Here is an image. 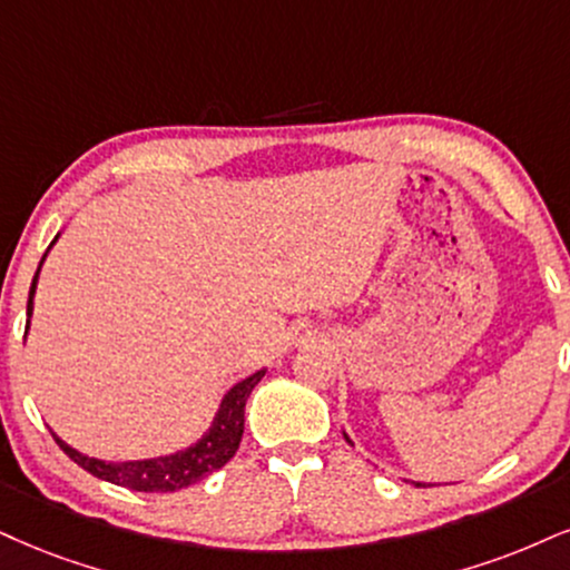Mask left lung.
<instances>
[{"label":"left lung","mask_w":570,"mask_h":570,"mask_svg":"<svg viewBox=\"0 0 570 570\" xmlns=\"http://www.w3.org/2000/svg\"><path fill=\"white\" fill-rule=\"evenodd\" d=\"M343 435H346V433H343ZM346 441H348V444H351V439H348V435H346ZM414 487H423V483H414Z\"/></svg>","instance_id":"left-lung-1"}]
</instances>
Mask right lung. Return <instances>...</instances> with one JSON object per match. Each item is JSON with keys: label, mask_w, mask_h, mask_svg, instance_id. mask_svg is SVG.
Here are the masks:
<instances>
[{"label": "right lung", "mask_w": 570, "mask_h": 570, "mask_svg": "<svg viewBox=\"0 0 570 570\" xmlns=\"http://www.w3.org/2000/svg\"><path fill=\"white\" fill-rule=\"evenodd\" d=\"M58 240V237H55ZM52 240V245H55ZM49 245V248H52ZM47 248V250H49ZM47 253L41 256V264H45ZM39 269L33 274L31 291H28V306L26 314L31 320L33 312V293H37V279H39ZM28 330V322H26ZM266 370L253 372L250 377L235 383L232 389L224 393L219 412H216L214 423L206 431L203 439L195 441L193 446L181 449V452L166 454V456H156V460H135V462H105L97 460V456H87L81 452H76L73 446H68L66 441L58 439L52 433V439L58 441V446L66 452L76 465L87 470V473L95 475V479H102L108 483H116V487L124 489H135V491H179L193 487L203 479H208L214 470H219L227 465V462L235 456L237 446H240L243 439V425H245V402H248L250 391L256 389L258 381L264 377Z\"/></svg>", "instance_id": "right-lung-1"}]
</instances>
